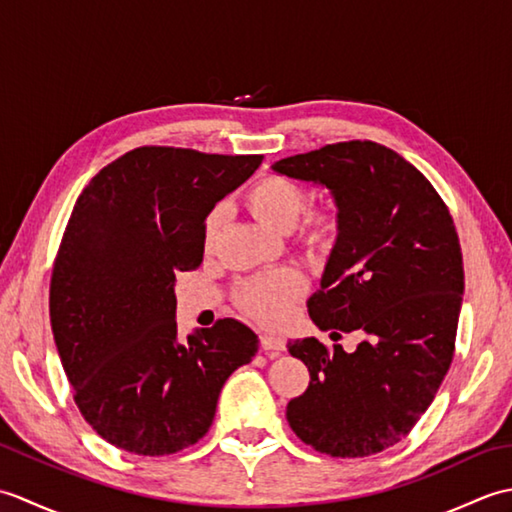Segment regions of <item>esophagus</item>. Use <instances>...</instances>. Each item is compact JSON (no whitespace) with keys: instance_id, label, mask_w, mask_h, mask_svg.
Wrapping results in <instances>:
<instances>
[{"instance_id":"esophagus-1","label":"esophagus","mask_w":512,"mask_h":512,"mask_svg":"<svg viewBox=\"0 0 512 512\" xmlns=\"http://www.w3.org/2000/svg\"><path fill=\"white\" fill-rule=\"evenodd\" d=\"M259 345H262L264 352H270V354L286 352V341L281 339V336H275V334H262Z\"/></svg>"}]
</instances>
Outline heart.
<instances>
[{"instance_id":"1","label":"heart","mask_w":512,"mask_h":512,"mask_svg":"<svg viewBox=\"0 0 512 512\" xmlns=\"http://www.w3.org/2000/svg\"><path fill=\"white\" fill-rule=\"evenodd\" d=\"M246 204L259 222L275 228V231L286 233L297 226L303 246L308 250H317V253L328 250L336 239V233H339V215L332 209H325V206L308 209L304 214L302 211L306 210L308 204V191L297 180L279 176V173H266V176L250 184V189L246 191ZM299 216L302 217L301 221L298 220ZM222 220V206H217L206 215L202 233L206 248L213 244ZM303 292H306L303 275L292 268H281L246 279L237 288V303L255 321L277 325L290 317L292 306L301 299Z\"/></svg>"}]
</instances>
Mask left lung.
Returning a JSON list of instances; mask_svg holds the SVG:
<instances>
[{
    "label": "left lung",
    "instance_id": "obj_1",
    "mask_svg": "<svg viewBox=\"0 0 512 512\" xmlns=\"http://www.w3.org/2000/svg\"><path fill=\"white\" fill-rule=\"evenodd\" d=\"M273 171L330 189L339 235L308 312L332 339L363 334L352 354L314 336L288 343L310 372L288 424L332 458L380 453L413 429L453 361L464 292L453 217L411 162L372 140L325 145Z\"/></svg>",
    "mask_w": 512,
    "mask_h": 512
}]
</instances>
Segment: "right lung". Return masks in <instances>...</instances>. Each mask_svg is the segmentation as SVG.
Masks as SVG:
<instances>
[{
    "label": "right lung",
    "mask_w": 512,
    "mask_h": 512,
    "mask_svg": "<svg viewBox=\"0 0 512 512\" xmlns=\"http://www.w3.org/2000/svg\"><path fill=\"white\" fill-rule=\"evenodd\" d=\"M264 156L138 147L76 200L50 279V323L74 402L116 449L169 455L198 442L259 339L220 319L178 341L176 275L204 255V220Z\"/></svg>",
    "instance_id": "add662e5"
}]
</instances>
